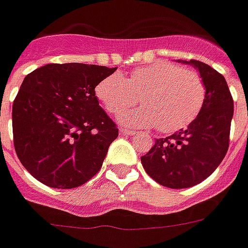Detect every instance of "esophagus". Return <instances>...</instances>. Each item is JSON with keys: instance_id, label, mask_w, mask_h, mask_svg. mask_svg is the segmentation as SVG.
<instances>
[{"instance_id": "1", "label": "esophagus", "mask_w": 248, "mask_h": 248, "mask_svg": "<svg viewBox=\"0 0 248 248\" xmlns=\"http://www.w3.org/2000/svg\"><path fill=\"white\" fill-rule=\"evenodd\" d=\"M120 133L124 136H135L136 135V132L129 131V129H124V128H122V129H120Z\"/></svg>"}]
</instances>
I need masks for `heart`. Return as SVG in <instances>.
I'll list each match as a JSON object with an SVG mask.
<instances>
[{
	"label": "heart",
	"instance_id": "b5f03b06",
	"mask_svg": "<svg viewBox=\"0 0 248 248\" xmlns=\"http://www.w3.org/2000/svg\"><path fill=\"white\" fill-rule=\"evenodd\" d=\"M95 95L109 113L117 115L140 102L141 108L119 116L135 128H152L166 133L183 129L195 120L205 102L202 77L172 62H155L132 70L126 78L111 74L96 85Z\"/></svg>",
	"mask_w": 248,
	"mask_h": 248
}]
</instances>
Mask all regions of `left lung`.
I'll return each instance as SVG.
<instances>
[{
  "mask_svg": "<svg viewBox=\"0 0 248 248\" xmlns=\"http://www.w3.org/2000/svg\"><path fill=\"white\" fill-rule=\"evenodd\" d=\"M196 69L205 85L202 111L186 129L159 139L141 163L150 178L165 187L180 189L202 183L226 155L234 103L226 79L197 60H176Z\"/></svg>",
  "mask_w": 248,
  "mask_h": 248,
  "instance_id": "obj_1",
  "label": "left lung"
}]
</instances>
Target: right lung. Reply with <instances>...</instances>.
Returning a JSON list of instances; mask_svg holds the SVG:
<instances>
[{"mask_svg":"<svg viewBox=\"0 0 248 248\" xmlns=\"http://www.w3.org/2000/svg\"><path fill=\"white\" fill-rule=\"evenodd\" d=\"M115 70L68 62L26 76L13 103V136L20 163L35 179L69 189L100 170L119 129L99 107L95 87Z\"/></svg>","mask_w":248,"mask_h":248,"instance_id":"right-lung-1","label":"right lung"}]
</instances>
